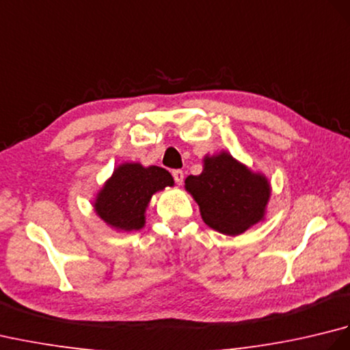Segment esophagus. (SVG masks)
Here are the masks:
<instances>
[{
  "instance_id": "34e87169",
  "label": "esophagus",
  "mask_w": 350,
  "mask_h": 350,
  "mask_svg": "<svg viewBox=\"0 0 350 350\" xmlns=\"http://www.w3.org/2000/svg\"><path fill=\"white\" fill-rule=\"evenodd\" d=\"M173 177H174V180L179 183V185H182L183 183V177H185V174H183V171L182 170H174L173 171Z\"/></svg>"
}]
</instances>
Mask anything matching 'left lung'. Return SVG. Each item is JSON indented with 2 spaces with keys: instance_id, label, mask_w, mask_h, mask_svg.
Returning <instances> with one entry per match:
<instances>
[{
  "instance_id": "8db88e82",
  "label": "left lung",
  "mask_w": 350,
  "mask_h": 350,
  "mask_svg": "<svg viewBox=\"0 0 350 350\" xmlns=\"http://www.w3.org/2000/svg\"><path fill=\"white\" fill-rule=\"evenodd\" d=\"M185 188L200 206L202 218L219 233L236 236L263 219L271 188L232 154L206 156L203 173L188 176Z\"/></svg>"
}]
</instances>
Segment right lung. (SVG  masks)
I'll return each instance as SVG.
<instances>
[{
	"label": "right lung",
	"mask_w": 350,
	"mask_h": 350,
	"mask_svg": "<svg viewBox=\"0 0 350 350\" xmlns=\"http://www.w3.org/2000/svg\"><path fill=\"white\" fill-rule=\"evenodd\" d=\"M173 185V177L165 168L122 163L103 185L94 202V211L117 230H139L144 227V212L152 196Z\"/></svg>",
	"instance_id": "add662e5"
}]
</instances>
